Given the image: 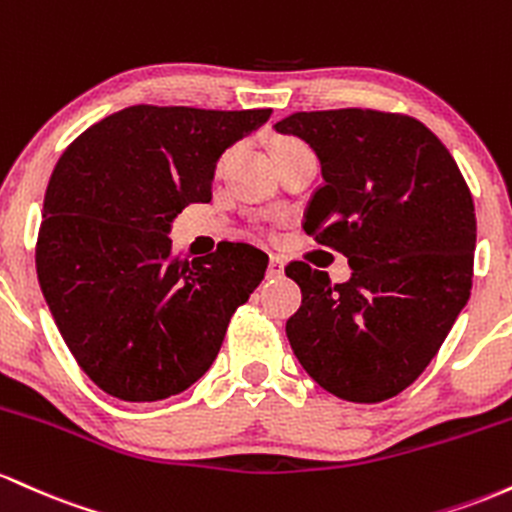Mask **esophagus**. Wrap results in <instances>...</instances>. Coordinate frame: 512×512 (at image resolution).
Here are the masks:
<instances>
[{
    "label": "esophagus",
    "mask_w": 512,
    "mask_h": 512,
    "mask_svg": "<svg viewBox=\"0 0 512 512\" xmlns=\"http://www.w3.org/2000/svg\"><path fill=\"white\" fill-rule=\"evenodd\" d=\"M285 273V261L283 256L273 254L271 256V263H268V278H280V275Z\"/></svg>",
    "instance_id": "esophagus-1"
}]
</instances>
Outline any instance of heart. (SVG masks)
<instances>
[{"label": "heart", "instance_id": "obj_1", "mask_svg": "<svg viewBox=\"0 0 512 512\" xmlns=\"http://www.w3.org/2000/svg\"><path fill=\"white\" fill-rule=\"evenodd\" d=\"M285 145H292V142L290 140H283V142H278V145H275V147H285Z\"/></svg>", "mask_w": 512, "mask_h": 512}]
</instances>
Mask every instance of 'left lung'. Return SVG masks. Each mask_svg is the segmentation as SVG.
<instances>
[{
    "label": "left lung",
    "instance_id": "left-lung-1",
    "mask_svg": "<svg viewBox=\"0 0 512 512\" xmlns=\"http://www.w3.org/2000/svg\"><path fill=\"white\" fill-rule=\"evenodd\" d=\"M317 152L324 186L304 232L348 256L350 278L292 261L302 307L287 341L319 387L355 404L404 392L435 358L472 290L476 215L438 137L399 113L338 108L275 123Z\"/></svg>",
    "mask_w": 512,
    "mask_h": 512
}]
</instances>
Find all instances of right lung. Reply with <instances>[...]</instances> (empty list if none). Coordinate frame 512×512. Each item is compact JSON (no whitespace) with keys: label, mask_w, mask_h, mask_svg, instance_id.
<instances>
[{"label":"right lung","mask_w":512,"mask_h":512,"mask_svg":"<svg viewBox=\"0 0 512 512\" xmlns=\"http://www.w3.org/2000/svg\"><path fill=\"white\" fill-rule=\"evenodd\" d=\"M271 113L130 106L84 130L57 162L38 283L74 360L106 394L159 401L215 363L268 256L222 241L179 261L171 222L188 203H210L217 159Z\"/></svg>","instance_id":"right-lung-1"}]
</instances>
